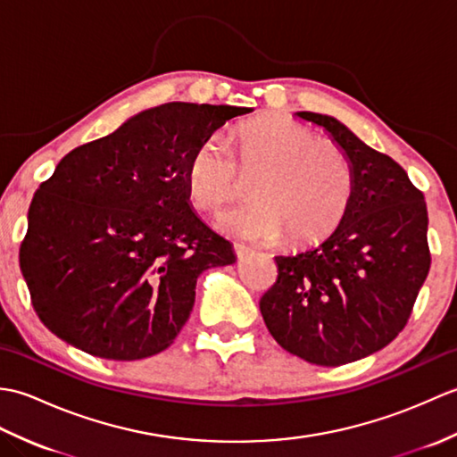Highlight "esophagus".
<instances>
[{
    "label": "esophagus",
    "mask_w": 457,
    "mask_h": 457,
    "mask_svg": "<svg viewBox=\"0 0 457 457\" xmlns=\"http://www.w3.org/2000/svg\"><path fill=\"white\" fill-rule=\"evenodd\" d=\"M234 251H236V255H237V257H245V255H249L251 251H253V249L247 247V245H244V244H234Z\"/></svg>",
    "instance_id": "1"
}]
</instances>
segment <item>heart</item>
I'll return each mask as SVG.
<instances>
[{
	"mask_svg": "<svg viewBox=\"0 0 457 457\" xmlns=\"http://www.w3.org/2000/svg\"><path fill=\"white\" fill-rule=\"evenodd\" d=\"M245 204L223 212L218 226L251 241L308 245L334 234L352 204V161L334 141L318 139L288 118H259L237 129L231 153L220 135L190 153L184 182L192 204L216 212L241 192V174H255Z\"/></svg>",
	"mask_w": 457,
	"mask_h": 457,
	"instance_id": "obj_1",
	"label": "heart"
}]
</instances>
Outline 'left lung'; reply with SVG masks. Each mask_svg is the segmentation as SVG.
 Instances as JSON below:
<instances>
[{"label":"left lung","instance_id":"1","mask_svg":"<svg viewBox=\"0 0 457 457\" xmlns=\"http://www.w3.org/2000/svg\"><path fill=\"white\" fill-rule=\"evenodd\" d=\"M324 128L352 161L355 188L344 221L322 245L275 257L277 280L259 303L270 336L308 363L339 367L403 332L430 270L424 194L399 162L329 115Z\"/></svg>","mask_w":457,"mask_h":457}]
</instances>
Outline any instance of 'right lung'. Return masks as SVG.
<instances>
[{
  "mask_svg": "<svg viewBox=\"0 0 457 457\" xmlns=\"http://www.w3.org/2000/svg\"><path fill=\"white\" fill-rule=\"evenodd\" d=\"M249 112L162 104L56 164L19 247L31 304L54 336L115 361L174 342L198 275L236 263L229 241L192 212L184 170L198 143Z\"/></svg>",
  "mask_w": 457,
  "mask_h": 457,
  "instance_id": "right-lung-1",
  "label": "right lung"
}]
</instances>
